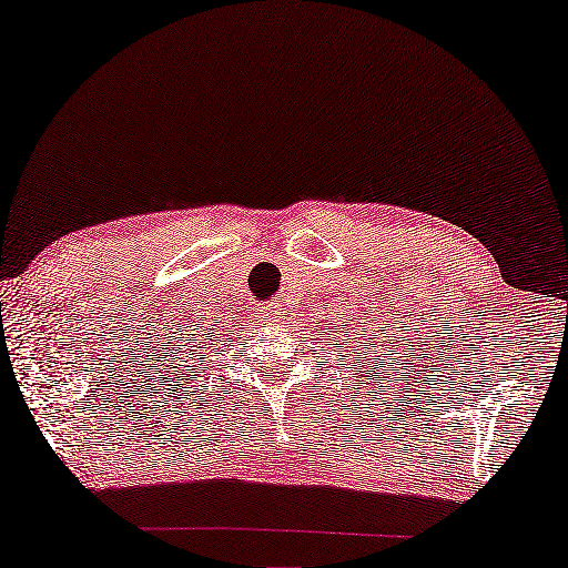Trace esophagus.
<instances>
[{"instance_id": "obj_1", "label": "esophagus", "mask_w": 568, "mask_h": 568, "mask_svg": "<svg viewBox=\"0 0 568 568\" xmlns=\"http://www.w3.org/2000/svg\"><path fill=\"white\" fill-rule=\"evenodd\" d=\"M258 314H262V320L268 322V324H276L278 317H282V310H278V304H264L262 310H258Z\"/></svg>"}]
</instances>
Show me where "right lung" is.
<instances>
[{
  "mask_svg": "<svg viewBox=\"0 0 568 568\" xmlns=\"http://www.w3.org/2000/svg\"><path fill=\"white\" fill-rule=\"evenodd\" d=\"M179 349H181V355H175V362H179V365H171V367H169V369L173 372V375H175V372H179V369L189 372L191 367H199L196 362L206 359V357H203V349H206V342H201V347H199V342H196V345L191 347V352H189V345H179ZM169 355H171V352H169ZM191 377H193V375H189V379H191Z\"/></svg>",
  "mask_w": 568,
  "mask_h": 568,
  "instance_id": "1",
  "label": "right lung"
}]
</instances>
